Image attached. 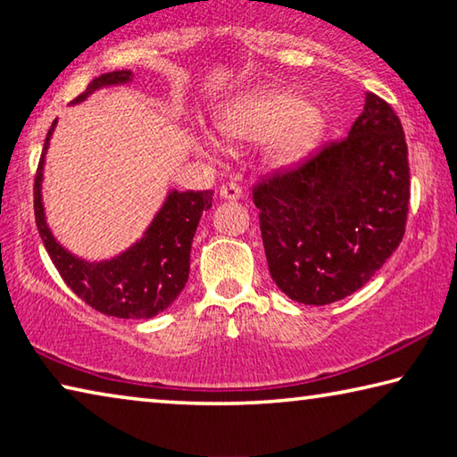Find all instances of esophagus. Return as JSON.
Segmentation results:
<instances>
[{
	"mask_svg": "<svg viewBox=\"0 0 457 457\" xmlns=\"http://www.w3.org/2000/svg\"><path fill=\"white\" fill-rule=\"evenodd\" d=\"M220 197L229 199V201H237L239 197H242V187L236 183H223L220 187Z\"/></svg>",
	"mask_w": 457,
	"mask_h": 457,
	"instance_id": "esophagus-1",
	"label": "esophagus"
}]
</instances>
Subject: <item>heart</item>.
I'll use <instances>...</instances> for the list:
<instances>
[{
  "label": "heart",
  "mask_w": 457,
  "mask_h": 457,
  "mask_svg": "<svg viewBox=\"0 0 457 457\" xmlns=\"http://www.w3.org/2000/svg\"><path fill=\"white\" fill-rule=\"evenodd\" d=\"M328 117L319 104L288 88H256L221 108L220 130L231 141H266L272 169L306 161L327 135Z\"/></svg>",
  "instance_id": "1"
}]
</instances>
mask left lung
<instances>
[{"mask_svg": "<svg viewBox=\"0 0 457 457\" xmlns=\"http://www.w3.org/2000/svg\"><path fill=\"white\" fill-rule=\"evenodd\" d=\"M272 280L303 304L362 288L397 250L409 212L407 143L393 108L367 92L349 137L253 187Z\"/></svg>", "mask_w": 457, "mask_h": 457, "instance_id": "1", "label": "left lung"}]
</instances>
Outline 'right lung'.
Returning <instances> with one entry per match:
<instances>
[{
    "instance_id": "obj_1",
    "label": "right lung",
    "mask_w": 457,
    "mask_h": 457,
    "mask_svg": "<svg viewBox=\"0 0 457 457\" xmlns=\"http://www.w3.org/2000/svg\"><path fill=\"white\" fill-rule=\"evenodd\" d=\"M133 80L130 71H117L92 80L72 104L82 103L92 92L104 87H117ZM56 122L46 135L44 151L37 163L34 181L36 226L52 258L54 266L76 296L95 311L117 319H151L163 312L179 296L189 278L191 242L204 212L212 207L213 191H177L169 193L165 204L154 215L151 226L119 256L104 262H87L62 247L46 223L42 205L44 159Z\"/></svg>"
}]
</instances>
